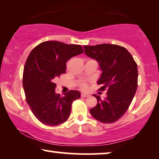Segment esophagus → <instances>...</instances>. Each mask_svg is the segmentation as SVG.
I'll return each mask as SVG.
<instances>
[{
    "instance_id": "obj_1",
    "label": "esophagus",
    "mask_w": 159,
    "mask_h": 159,
    "mask_svg": "<svg viewBox=\"0 0 159 159\" xmlns=\"http://www.w3.org/2000/svg\"><path fill=\"white\" fill-rule=\"evenodd\" d=\"M88 96H89L88 94H86V93H81V97L86 98V97H88Z\"/></svg>"
}]
</instances>
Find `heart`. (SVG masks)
<instances>
[{"instance_id": "heart-1", "label": "heart", "mask_w": 159, "mask_h": 159, "mask_svg": "<svg viewBox=\"0 0 159 159\" xmlns=\"http://www.w3.org/2000/svg\"><path fill=\"white\" fill-rule=\"evenodd\" d=\"M81 88H83V89L86 88H87V84H86L85 83H84V82H83V83L81 84Z\"/></svg>"}]
</instances>
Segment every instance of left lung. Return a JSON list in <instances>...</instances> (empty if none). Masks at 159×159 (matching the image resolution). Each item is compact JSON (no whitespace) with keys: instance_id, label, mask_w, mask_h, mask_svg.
Returning a JSON list of instances; mask_svg holds the SVG:
<instances>
[{"instance_id":"obj_1","label":"left lung","mask_w":159,"mask_h":159,"mask_svg":"<svg viewBox=\"0 0 159 159\" xmlns=\"http://www.w3.org/2000/svg\"><path fill=\"white\" fill-rule=\"evenodd\" d=\"M84 53L96 60L102 71L98 84L100 90L108 88L107 96L101 99L93 95L98 103L90 112L96 120L113 123L119 120L133 99L138 88V66L125 48L112 44L84 45Z\"/></svg>"}]
</instances>
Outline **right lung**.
I'll return each instance as SVG.
<instances>
[{"mask_svg": "<svg viewBox=\"0 0 159 159\" xmlns=\"http://www.w3.org/2000/svg\"><path fill=\"white\" fill-rule=\"evenodd\" d=\"M83 53L80 45L58 41H45L30 52L23 73L26 101L34 116L48 126H57L69 117L72 102L80 98L77 90H70L64 97L56 94L54 81L66 71V63Z\"/></svg>", "mask_w": 159, "mask_h": 159, "instance_id": "add662e5", "label": "right lung"}]
</instances>
